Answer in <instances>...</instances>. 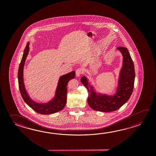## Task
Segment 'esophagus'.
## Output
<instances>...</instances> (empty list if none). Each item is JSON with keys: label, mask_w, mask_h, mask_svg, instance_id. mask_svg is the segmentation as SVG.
Here are the masks:
<instances>
[{"label": "esophagus", "mask_w": 156, "mask_h": 156, "mask_svg": "<svg viewBox=\"0 0 156 156\" xmlns=\"http://www.w3.org/2000/svg\"><path fill=\"white\" fill-rule=\"evenodd\" d=\"M83 70L81 68H79L76 71V75L77 77H79L83 74Z\"/></svg>", "instance_id": "obj_1"}]
</instances>
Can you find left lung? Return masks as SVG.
Returning a JSON list of instances; mask_svg holds the SVG:
<instances>
[{"instance_id": "1", "label": "left lung", "mask_w": 156, "mask_h": 156, "mask_svg": "<svg viewBox=\"0 0 156 156\" xmlns=\"http://www.w3.org/2000/svg\"><path fill=\"white\" fill-rule=\"evenodd\" d=\"M117 50L123 55V65L120 71L116 93L114 95L97 94L86 77L83 76L81 78V82L88 90L87 103L93 110L102 112L115 111L129 99L132 94L135 80L134 63L126 48L119 47Z\"/></svg>"}]
</instances>
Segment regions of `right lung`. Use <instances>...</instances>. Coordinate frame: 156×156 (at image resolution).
<instances>
[{
  "mask_svg": "<svg viewBox=\"0 0 156 156\" xmlns=\"http://www.w3.org/2000/svg\"><path fill=\"white\" fill-rule=\"evenodd\" d=\"M29 45L30 43L28 42L24 51L23 55L20 61L18 73V85L20 94L24 102L37 113L46 115L57 113L60 110H62L65 106L66 104L67 83L70 80L75 78V71H73L60 77L57 86L55 95L52 99L48 103H36L30 98L27 92L24 83V66L27 57L30 51Z\"/></svg>",
  "mask_w": 156,
  "mask_h": 156,
  "instance_id": "add662e5",
  "label": "right lung"
}]
</instances>
